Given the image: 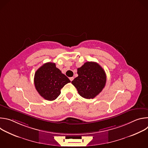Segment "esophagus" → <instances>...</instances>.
I'll return each mask as SVG.
<instances>
[{"label":"esophagus","mask_w":148,"mask_h":148,"mask_svg":"<svg viewBox=\"0 0 148 148\" xmlns=\"http://www.w3.org/2000/svg\"><path fill=\"white\" fill-rule=\"evenodd\" d=\"M73 79H74V77H70V80L71 81H72Z\"/></svg>","instance_id":"1"}]
</instances>
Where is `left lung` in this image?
<instances>
[{
  "instance_id": "1",
  "label": "left lung",
  "mask_w": 148,
  "mask_h": 148,
  "mask_svg": "<svg viewBox=\"0 0 148 148\" xmlns=\"http://www.w3.org/2000/svg\"><path fill=\"white\" fill-rule=\"evenodd\" d=\"M78 75L71 83L83 98L92 99L104 88L107 77L103 69L95 62L88 61L77 69Z\"/></svg>"
}]
</instances>
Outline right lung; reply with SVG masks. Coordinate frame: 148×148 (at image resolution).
Listing matches in <instances>:
<instances>
[{
	"instance_id": "right-lung-1",
	"label": "right lung",
	"mask_w": 148,
	"mask_h": 148,
	"mask_svg": "<svg viewBox=\"0 0 148 148\" xmlns=\"http://www.w3.org/2000/svg\"><path fill=\"white\" fill-rule=\"evenodd\" d=\"M34 86L38 94L48 101L56 99L61 89L70 80L56 67L53 62H46L35 73Z\"/></svg>"
}]
</instances>
